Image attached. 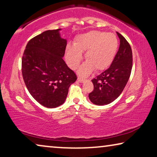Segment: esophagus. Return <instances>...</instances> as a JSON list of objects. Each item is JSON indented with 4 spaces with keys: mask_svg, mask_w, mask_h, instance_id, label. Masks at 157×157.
Returning a JSON list of instances; mask_svg holds the SVG:
<instances>
[{
    "mask_svg": "<svg viewBox=\"0 0 157 157\" xmlns=\"http://www.w3.org/2000/svg\"><path fill=\"white\" fill-rule=\"evenodd\" d=\"M78 81L79 82L82 83V82H84L85 81V79H83V78H78Z\"/></svg>",
    "mask_w": 157,
    "mask_h": 157,
    "instance_id": "obj_1",
    "label": "esophagus"
}]
</instances>
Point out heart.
I'll return each mask as SVG.
<instances>
[{
	"mask_svg": "<svg viewBox=\"0 0 157 157\" xmlns=\"http://www.w3.org/2000/svg\"><path fill=\"white\" fill-rule=\"evenodd\" d=\"M118 40L112 33L99 30L81 34L76 37L74 45L68 44L66 47L65 57L69 67L75 70L85 52V62L78 70L79 75L87 76L95 69L96 71L105 70L111 65L118 49Z\"/></svg>",
	"mask_w": 157,
	"mask_h": 157,
	"instance_id": "heart-1",
	"label": "heart"
}]
</instances>
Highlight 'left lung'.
<instances>
[{"label": "left lung", "mask_w": 157, "mask_h": 157, "mask_svg": "<svg viewBox=\"0 0 157 157\" xmlns=\"http://www.w3.org/2000/svg\"><path fill=\"white\" fill-rule=\"evenodd\" d=\"M120 45L109 68L92 80L94 90L89 99L97 105H105L115 100L125 87L132 68V52L129 44L117 32Z\"/></svg>", "instance_id": "1"}]
</instances>
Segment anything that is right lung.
<instances>
[{
    "label": "right lung",
    "mask_w": 157,
    "mask_h": 157,
    "mask_svg": "<svg viewBox=\"0 0 157 157\" xmlns=\"http://www.w3.org/2000/svg\"><path fill=\"white\" fill-rule=\"evenodd\" d=\"M60 30H46L32 38L22 58L26 87L37 102L48 108L63 105L70 86L77 79L63 59L67 40L62 38Z\"/></svg>",
    "instance_id": "obj_1"
}]
</instances>
